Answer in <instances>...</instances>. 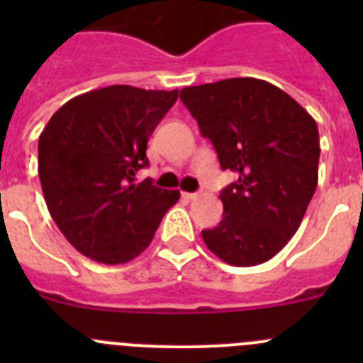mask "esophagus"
Returning <instances> with one entry per match:
<instances>
[{"instance_id":"34e87169","label":"esophagus","mask_w":363,"mask_h":363,"mask_svg":"<svg viewBox=\"0 0 363 363\" xmlns=\"http://www.w3.org/2000/svg\"><path fill=\"white\" fill-rule=\"evenodd\" d=\"M182 196L185 198V200H196L198 196H200V194H198V192H182Z\"/></svg>"}]
</instances>
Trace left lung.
Masks as SVG:
<instances>
[{
  "label": "left lung",
  "instance_id": "1",
  "mask_svg": "<svg viewBox=\"0 0 363 363\" xmlns=\"http://www.w3.org/2000/svg\"><path fill=\"white\" fill-rule=\"evenodd\" d=\"M179 98L238 179L220 194L223 218L201 230L225 264L251 267L280 252L318 185L316 121L287 92L256 78L185 86Z\"/></svg>",
  "mask_w": 363,
  "mask_h": 363
}]
</instances>
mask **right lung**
Instances as JSON below:
<instances>
[{
    "label": "right lung",
    "mask_w": 363,
    "mask_h": 363,
    "mask_svg": "<svg viewBox=\"0 0 363 363\" xmlns=\"http://www.w3.org/2000/svg\"><path fill=\"white\" fill-rule=\"evenodd\" d=\"M178 91L111 85L69 99L38 142V172L49 213L82 255L107 265L145 251L179 191L134 174L149 165L147 142Z\"/></svg>",
    "instance_id": "right-lung-1"
}]
</instances>
